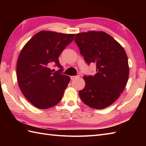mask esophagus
<instances>
[{
  "instance_id": "obj_1",
  "label": "esophagus",
  "mask_w": 146,
  "mask_h": 146,
  "mask_svg": "<svg viewBox=\"0 0 146 146\" xmlns=\"http://www.w3.org/2000/svg\"><path fill=\"white\" fill-rule=\"evenodd\" d=\"M80 77V75H77V76H71V80H75L76 78H78Z\"/></svg>"
}]
</instances>
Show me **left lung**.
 I'll use <instances>...</instances> for the list:
<instances>
[{
    "instance_id": "left-lung-1",
    "label": "left lung",
    "mask_w": 146,
    "mask_h": 146,
    "mask_svg": "<svg viewBox=\"0 0 146 146\" xmlns=\"http://www.w3.org/2000/svg\"><path fill=\"white\" fill-rule=\"evenodd\" d=\"M75 41L88 64L95 63L97 73L85 76V86L79 91L82 102L90 107L103 109L119 97L128 81L129 68L124 49L103 31L76 35Z\"/></svg>"
}]
</instances>
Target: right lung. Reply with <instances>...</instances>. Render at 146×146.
Wrapping results in <instances>:
<instances>
[{
	"mask_svg": "<svg viewBox=\"0 0 146 146\" xmlns=\"http://www.w3.org/2000/svg\"><path fill=\"white\" fill-rule=\"evenodd\" d=\"M75 35L41 31L22 49L17 63L18 84L24 97L36 108H49L63 97L70 77L61 74L63 67L58 58ZM52 64L60 69L54 72L50 68Z\"/></svg>",
	"mask_w": 146,
	"mask_h": 146,
	"instance_id": "obj_1",
	"label": "right lung"
}]
</instances>
